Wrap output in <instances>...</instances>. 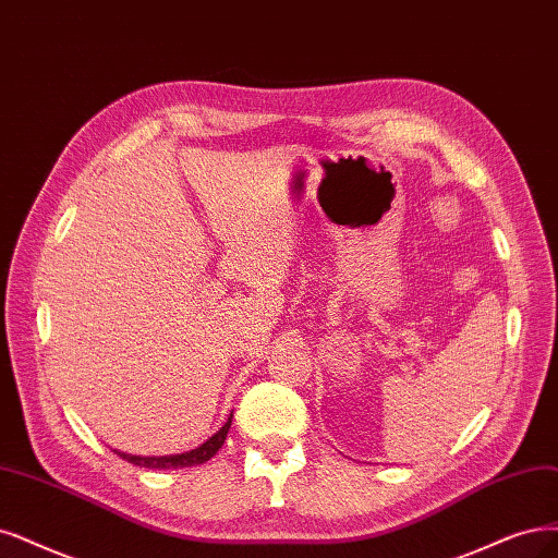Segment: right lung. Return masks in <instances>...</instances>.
Returning <instances> with one entry per match:
<instances>
[{
  "label": "right lung",
  "instance_id": "add662e5",
  "mask_svg": "<svg viewBox=\"0 0 558 558\" xmlns=\"http://www.w3.org/2000/svg\"><path fill=\"white\" fill-rule=\"evenodd\" d=\"M232 425V414L227 418V423L216 432L214 437L206 439L202 446L189 450V452H179V456H162V458H140V456H129V452H119L114 450L121 460H126L135 466H147V469H183V466H195V464H204L206 460H211L216 452L220 450V446L225 444L227 432H230Z\"/></svg>",
  "mask_w": 558,
  "mask_h": 558
}]
</instances>
